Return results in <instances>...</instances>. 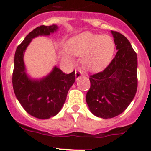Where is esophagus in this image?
Masks as SVG:
<instances>
[{"label":"esophagus","mask_w":151,"mask_h":151,"mask_svg":"<svg viewBox=\"0 0 151 151\" xmlns=\"http://www.w3.org/2000/svg\"><path fill=\"white\" fill-rule=\"evenodd\" d=\"M82 75V72L80 71V70H76V81H78Z\"/></svg>","instance_id":"1"}]
</instances>
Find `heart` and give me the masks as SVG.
<instances>
[{
  "instance_id": "obj_1",
  "label": "heart",
  "mask_w": 151,
  "mask_h": 151,
  "mask_svg": "<svg viewBox=\"0 0 151 151\" xmlns=\"http://www.w3.org/2000/svg\"><path fill=\"white\" fill-rule=\"evenodd\" d=\"M115 43L107 35L84 32L71 38L62 50L65 60L73 62L74 55L82 56V63L91 72L100 71L107 66L113 58Z\"/></svg>"
}]
</instances>
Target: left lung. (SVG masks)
I'll return each mask as SVG.
<instances>
[{"label":"left lung","mask_w":151,"mask_h":151,"mask_svg":"<svg viewBox=\"0 0 151 151\" xmlns=\"http://www.w3.org/2000/svg\"><path fill=\"white\" fill-rule=\"evenodd\" d=\"M117 53L109 66L90 76L86 94L89 110L94 116L110 119L119 115L132 101L138 87V57L123 35L111 31Z\"/></svg>","instance_id":"obj_1"}]
</instances>
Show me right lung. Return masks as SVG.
I'll list each match as a JSON object with an SVG mask.
<instances>
[{
	"mask_svg": "<svg viewBox=\"0 0 151 151\" xmlns=\"http://www.w3.org/2000/svg\"><path fill=\"white\" fill-rule=\"evenodd\" d=\"M57 30V25L38 26L26 35L17 47L14 56L12 82L16 97L24 110L40 119L53 117L60 111L68 91L76 80L75 71L66 74L55 66L46 76L39 79L32 78L26 73L24 54L33 38L49 36Z\"/></svg>",
	"mask_w": 151,
	"mask_h": 151,
	"instance_id": "1",
	"label": "right lung"
}]
</instances>
